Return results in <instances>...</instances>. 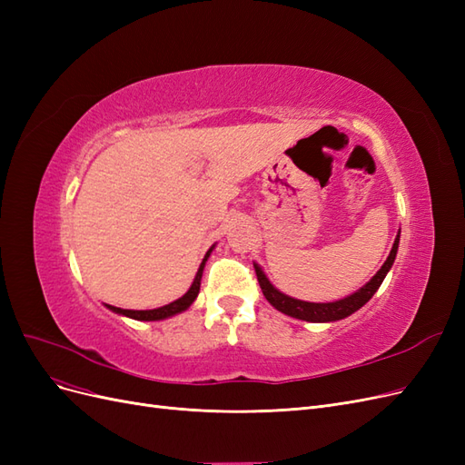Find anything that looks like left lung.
<instances>
[{"mask_svg":"<svg viewBox=\"0 0 465 465\" xmlns=\"http://www.w3.org/2000/svg\"><path fill=\"white\" fill-rule=\"evenodd\" d=\"M400 232L401 231H398L396 241H393V246L390 250V256L386 258L384 265L376 272V275L369 281V283H364L361 289H357L353 294H349V297H345V299L333 301V302H306V301L292 299V297H289V294L275 289L272 285V281L267 279V275L263 273L262 267L258 263H254L256 275H258V283L262 287L263 297L267 299V302H270L273 308H277L279 312H283V314H287L291 318H297V320L316 322V323L318 322L343 320V318L351 316L353 312H357L361 306L367 304L374 297V292L378 291V287L382 285V281L388 275V272L391 270L393 260H396V254H398Z\"/></svg>","mask_w":465,"mask_h":465,"instance_id":"obj_1","label":"left lung"}]
</instances>
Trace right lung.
Masks as SVG:
<instances>
[{"label": "right lung", "instance_id": "1", "mask_svg": "<svg viewBox=\"0 0 465 465\" xmlns=\"http://www.w3.org/2000/svg\"><path fill=\"white\" fill-rule=\"evenodd\" d=\"M213 248H215V244L207 250V254H205V258L202 260V263H200V267H198V273H195L190 289H188L184 294H182L180 299H176L174 302L159 306V308H153V311H124V308L112 306V304H106V308H108V311H112V312L120 314V316H128V318L142 320V322H157V320L171 318V316H176V314H180V312L188 311V308L193 304V301L198 299L200 285H202V275H203V267H205L207 258L211 256V252H213Z\"/></svg>", "mask_w": 465, "mask_h": 465}]
</instances>
